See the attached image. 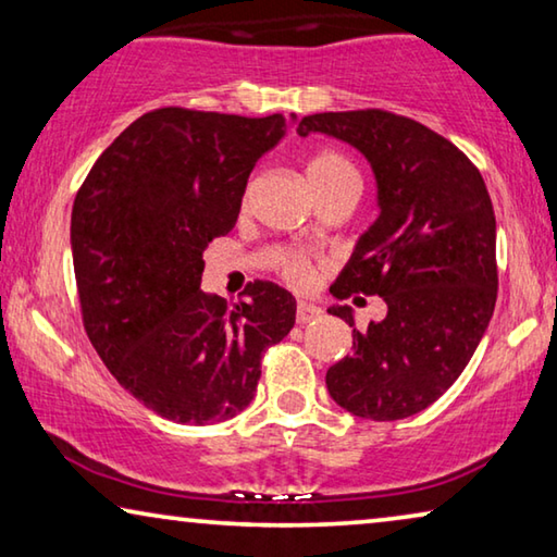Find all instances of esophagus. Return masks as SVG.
I'll return each instance as SVG.
<instances>
[{
  "label": "esophagus",
  "instance_id": "obj_1",
  "mask_svg": "<svg viewBox=\"0 0 557 557\" xmlns=\"http://www.w3.org/2000/svg\"><path fill=\"white\" fill-rule=\"evenodd\" d=\"M321 315H323V311L313 304H298L296 306V321L298 323H311L315 319H321Z\"/></svg>",
  "mask_w": 557,
  "mask_h": 557
}]
</instances>
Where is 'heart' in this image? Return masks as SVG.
<instances>
[{
  "label": "heart",
  "mask_w": 557,
  "mask_h": 557,
  "mask_svg": "<svg viewBox=\"0 0 557 557\" xmlns=\"http://www.w3.org/2000/svg\"><path fill=\"white\" fill-rule=\"evenodd\" d=\"M306 174L311 186H319V184L331 182V178L354 174V169H350V164L341 157V153L321 151L308 161ZM276 271L281 273V278H284L288 286H294L298 290L311 288L315 284V278H319V269H315V263L308 259V256L296 253V251L281 253L276 259Z\"/></svg>",
  "instance_id": "1"
}]
</instances>
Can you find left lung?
Returning a JSON list of instances; mask_svg holds the SVG:
<instances>
[{
  "label": "left lung",
  "mask_w": 557,
  "mask_h": 557,
  "mask_svg": "<svg viewBox=\"0 0 557 557\" xmlns=\"http://www.w3.org/2000/svg\"><path fill=\"white\" fill-rule=\"evenodd\" d=\"M296 132L350 144L379 189V219L331 294L381 296L388 313L354 329V354L326 373L331 398L371 421L421 413L463 373L498 296L495 213L481 171L441 134L383 109L311 114ZM329 313L354 326L350 306Z\"/></svg>",
  "instance_id": "1"
}]
</instances>
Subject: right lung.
Instances as JSON below:
<instances>
[{
    "mask_svg": "<svg viewBox=\"0 0 557 557\" xmlns=\"http://www.w3.org/2000/svg\"><path fill=\"white\" fill-rule=\"evenodd\" d=\"M286 134L261 119L153 109L94 161L72 209L84 331L111 375L174 423H221L251 404L261 356L296 298L253 281L228 308L201 290L203 251L234 228L251 169Z\"/></svg>",
    "mask_w": 557,
    "mask_h": 557,
    "instance_id": "1",
    "label": "right lung"
}]
</instances>
